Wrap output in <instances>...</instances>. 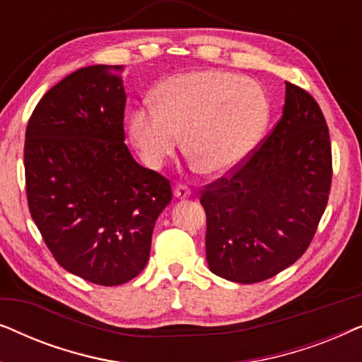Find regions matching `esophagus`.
I'll return each mask as SVG.
<instances>
[{
	"instance_id": "1",
	"label": "esophagus",
	"mask_w": 362,
	"mask_h": 362,
	"mask_svg": "<svg viewBox=\"0 0 362 362\" xmlns=\"http://www.w3.org/2000/svg\"><path fill=\"white\" fill-rule=\"evenodd\" d=\"M173 194H175L176 199H187L191 196V189L185 185H177L175 191H173Z\"/></svg>"
}]
</instances>
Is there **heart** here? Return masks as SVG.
<instances>
[{
	"mask_svg": "<svg viewBox=\"0 0 362 362\" xmlns=\"http://www.w3.org/2000/svg\"><path fill=\"white\" fill-rule=\"evenodd\" d=\"M155 105L136 107L128 133L141 160L161 168L181 145L206 175L234 170L252 151L269 118L255 82L235 74H177L158 87Z\"/></svg>",
	"mask_w": 362,
	"mask_h": 362,
	"instance_id": "b5f03b06",
	"label": "heart"
}]
</instances>
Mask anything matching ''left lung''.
Listing matches in <instances>:
<instances>
[{
  "label": "left lung",
  "instance_id": "1",
  "mask_svg": "<svg viewBox=\"0 0 362 362\" xmlns=\"http://www.w3.org/2000/svg\"><path fill=\"white\" fill-rule=\"evenodd\" d=\"M331 145L325 117L303 88L285 82L274 132L230 177L202 192L209 270L255 284L308 249L328 202Z\"/></svg>",
  "mask_w": 362,
  "mask_h": 362
}]
</instances>
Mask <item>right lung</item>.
I'll return each mask as SVG.
<instances>
[{"instance_id": "right-lung-1", "label": "right lung", "mask_w": 362, "mask_h": 362, "mask_svg": "<svg viewBox=\"0 0 362 362\" xmlns=\"http://www.w3.org/2000/svg\"><path fill=\"white\" fill-rule=\"evenodd\" d=\"M123 66H88L56 83L26 128L28 204L54 259L92 284H127L145 269L170 181L125 145Z\"/></svg>"}]
</instances>
